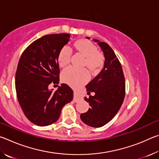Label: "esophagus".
Wrapping results in <instances>:
<instances>
[{"mask_svg":"<svg viewBox=\"0 0 159 159\" xmlns=\"http://www.w3.org/2000/svg\"><path fill=\"white\" fill-rule=\"evenodd\" d=\"M81 99H82V97L80 94H79L76 92L74 93V101L75 102H78L79 101L81 100Z\"/></svg>","mask_w":159,"mask_h":159,"instance_id":"34e87169","label":"esophagus"}]
</instances>
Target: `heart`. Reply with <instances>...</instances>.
<instances>
[{"mask_svg":"<svg viewBox=\"0 0 159 159\" xmlns=\"http://www.w3.org/2000/svg\"><path fill=\"white\" fill-rule=\"evenodd\" d=\"M74 49L85 57L83 65L92 71H97L104 64L103 57L98 52V48L87 40H79L74 43ZM72 51L68 46H64L59 52L57 61L60 66L64 67L70 62ZM89 73L85 69H76L69 66L61 72V79L64 83L73 87H77L87 82L89 79Z\"/></svg>","mask_w":159,"mask_h":159,"instance_id":"obj_1","label":"heart"}]
</instances>
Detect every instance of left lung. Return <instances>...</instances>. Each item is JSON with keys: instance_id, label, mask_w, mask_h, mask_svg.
<instances>
[{"instance_id": "left-lung-1", "label": "left lung", "mask_w": 159, "mask_h": 159, "mask_svg": "<svg viewBox=\"0 0 159 159\" xmlns=\"http://www.w3.org/2000/svg\"><path fill=\"white\" fill-rule=\"evenodd\" d=\"M93 41L98 43L103 52L104 68L85 86L88 95L93 92L95 95L85 97L90 108L80 117L86 125L99 128L109 123L120 109L125 98V85L121 65L111 48L97 39Z\"/></svg>"}]
</instances>
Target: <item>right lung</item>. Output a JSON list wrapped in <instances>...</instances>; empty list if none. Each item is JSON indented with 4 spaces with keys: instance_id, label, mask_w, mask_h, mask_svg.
Here are the masks:
<instances>
[{
    "instance_id": "1",
    "label": "right lung",
    "mask_w": 159,
    "mask_h": 159,
    "mask_svg": "<svg viewBox=\"0 0 159 159\" xmlns=\"http://www.w3.org/2000/svg\"><path fill=\"white\" fill-rule=\"evenodd\" d=\"M68 34L46 35L34 41L21 55L15 74L17 99L24 114L34 124L46 126L60 118L61 109L73 99V90L61 83L56 90L49 85L59 83L57 57L70 41Z\"/></svg>"
}]
</instances>
